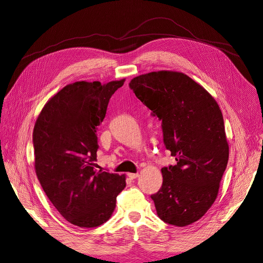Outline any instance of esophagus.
Returning a JSON list of instances; mask_svg holds the SVG:
<instances>
[{
	"instance_id": "1",
	"label": "esophagus",
	"mask_w": 263,
	"mask_h": 263,
	"mask_svg": "<svg viewBox=\"0 0 263 263\" xmlns=\"http://www.w3.org/2000/svg\"><path fill=\"white\" fill-rule=\"evenodd\" d=\"M127 176L129 177V179H136V178H138V177H139V174H138V173H137V174L129 173V174H127Z\"/></svg>"
}]
</instances>
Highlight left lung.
Here are the masks:
<instances>
[{
  "label": "left lung",
  "instance_id": "obj_1",
  "mask_svg": "<svg viewBox=\"0 0 263 263\" xmlns=\"http://www.w3.org/2000/svg\"><path fill=\"white\" fill-rule=\"evenodd\" d=\"M136 97L162 121L163 142L177 163L161 170L152 199L165 223L186 227L215 202L229 161L223 116L216 100L189 76L170 70L134 78Z\"/></svg>",
  "mask_w": 263,
  "mask_h": 263
}]
</instances>
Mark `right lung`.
Here are the masks:
<instances>
[{
	"label": "right lung",
	"mask_w": 263,
	"mask_h": 263,
	"mask_svg": "<svg viewBox=\"0 0 263 263\" xmlns=\"http://www.w3.org/2000/svg\"><path fill=\"white\" fill-rule=\"evenodd\" d=\"M123 80L102 85L74 82L55 93L40 112L32 134L34 168L46 196L71 224L96 228L106 222L125 175L95 168L97 129L110 97Z\"/></svg>",
	"instance_id": "add662e5"
}]
</instances>
